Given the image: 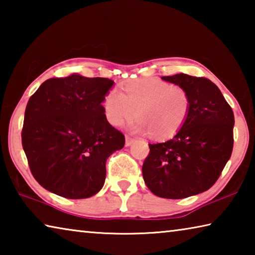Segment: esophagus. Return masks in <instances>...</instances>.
Here are the masks:
<instances>
[{"mask_svg":"<svg viewBox=\"0 0 255 255\" xmlns=\"http://www.w3.org/2000/svg\"><path fill=\"white\" fill-rule=\"evenodd\" d=\"M133 143H135V139H133V138L126 136V146H127V147H128V146H131Z\"/></svg>","mask_w":255,"mask_h":255,"instance_id":"esophagus-1","label":"esophagus"}]
</instances>
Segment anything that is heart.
Returning <instances> with one entry per match:
<instances>
[{"label": "heart", "mask_w": 255, "mask_h": 255, "mask_svg": "<svg viewBox=\"0 0 255 255\" xmlns=\"http://www.w3.org/2000/svg\"><path fill=\"white\" fill-rule=\"evenodd\" d=\"M188 92L180 86L158 79H138L122 85V92L111 90L103 100L108 122L119 127L135 118L132 130L146 131L155 138H166L178 132L190 111Z\"/></svg>", "instance_id": "b5f03b06"}]
</instances>
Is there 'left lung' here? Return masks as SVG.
Listing matches in <instances>:
<instances>
[{
    "mask_svg": "<svg viewBox=\"0 0 255 255\" xmlns=\"http://www.w3.org/2000/svg\"><path fill=\"white\" fill-rule=\"evenodd\" d=\"M162 80L188 92L190 111L171 139L149 144L143 178L155 196L183 199L207 191L221 175L234 144V114L208 79L181 73Z\"/></svg>",
    "mask_w": 255,
    "mask_h": 255,
    "instance_id": "1",
    "label": "left lung"
}]
</instances>
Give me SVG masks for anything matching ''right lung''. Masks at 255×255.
Segmentation results:
<instances>
[{"label":"right lung","instance_id":"right-lung-1","mask_svg":"<svg viewBox=\"0 0 255 255\" xmlns=\"http://www.w3.org/2000/svg\"><path fill=\"white\" fill-rule=\"evenodd\" d=\"M114 84L71 74L45 81L29 99L21 138L42 188L67 199H85L102 189L107 158L125 145L102 106Z\"/></svg>","mask_w":255,"mask_h":255}]
</instances>
